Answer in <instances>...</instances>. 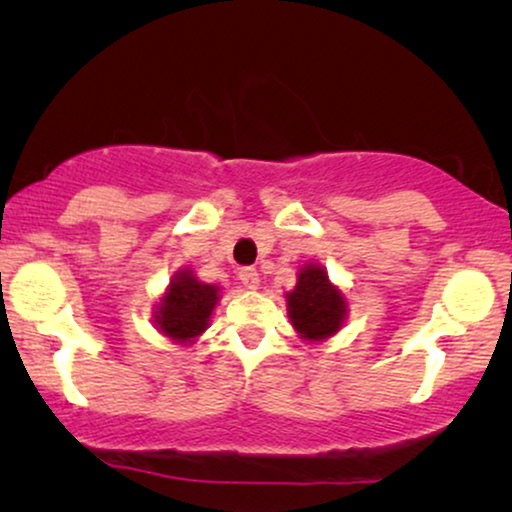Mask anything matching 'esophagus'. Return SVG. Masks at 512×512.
Masks as SVG:
<instances>
[{
    "instance_id": "esophagus-1",
    "label": "esophagus",
    "mask_w": 512,
    "mask_h": 512,
    "mask_svg": "<svg viewBox=\"0 0 512 512\" xmlns=\"http://www.w3.org/2000/svg\"><path fill=\"white\" fill-rule=\"evenodd\" d=\"M237 277H240V282L247 286V289H258V286H261V275H258L256 268H242Z\"/></svg>"
}]
</instances>
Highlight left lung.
Wrapping results in <instances>:
<instances>
[{
  "label": "left lung",
  "instance_id": "8db88e82",
  "mask_svg": "<svg viewBox=\"0 0 512 512\" xmlns=\"http://www.w3.org/2000/svg\"><path fill=\"white\" fill-rule=\"evenodd\" d=\"M291 324L300 338L321 342L331 338L347 319V300L328 272L317 263H307L298 272L296 289L286 293Z\"/></svg>",
  "mask_w": 512,
  "mask_h": 512
}]
</instances>
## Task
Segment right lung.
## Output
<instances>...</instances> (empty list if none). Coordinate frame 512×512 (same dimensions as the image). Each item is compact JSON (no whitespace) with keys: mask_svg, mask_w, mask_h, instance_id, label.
I'll list each match as a JSON object with an SVG mask.
<instances>
[{"mask_svg":"<svg viewBox=\"0 0 512 512\" xmlns=\"http://www.w3.org/2000/svg\"><path fill=\"white\" fill-rule=\"evenodd\" d=\"M216 303L219 286L200 282L191 270H179L156 305L153 321L160 333L186 345L207 331Z\"/></svg>","mask_w":512,"mask_h":512,"instance_id":"right-lung-1","label":"right lung"}]
</instances>
